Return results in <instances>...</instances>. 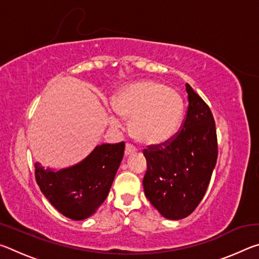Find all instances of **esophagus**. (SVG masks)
Segmentation results:
<instances>
[{"mask_svg":"<svg viewBox=\"0 0 259 259\" xmlns=\"http://www.w3.org/2000/svg\"><path fill=\"white\" fill-rule=\"evenodd\" d=\"M135 152H136V147H135L134 145H131V144H126V145H125V150H124L125 156L133 154V153H135Z\"/></svg>","mask_w":259,"mask_h":259,"instance_id":"esophagus-1","label":"esophagus"}]
</instances>
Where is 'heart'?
Wrapping results in <instances>:
<instances>
[{"label": "heart", "mask_w": 259, "mask_h": 259, "mask_svg": "<svg viewBox=\"0 0 259 259\" xmlns=\"http://www.w3.org/2000/svg\"><path fill=\"white\" fill-rule=\"evenodd\" d=\"M119 115L130 117L131 133L145 144L156 145L168 142L181 125L184 105L176 91L153 81L137 82L122 89L113 100ZM111 123L120 125L112 115Z\"/></svg>", "instance_id": "1"}]
</instances>
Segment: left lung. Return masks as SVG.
I'll list each match as a JSON object with an SVG mask.
<instances>
[{
    "instance_id": "8db88e82",
    "label": "left lung",
    "mask_w": 259,
    "mask_h": 259,
    "mask_svg": "<svg viewBox=\"0 0 259 259\" xmlns=\"http://www.w3.org/2000/svg\"><path fill=\"white\" fill-rule=\"evenodd\" d=\"M188 107L181 130L168 142L144 150L146 198L162 216L183 219L205 194L218 156L216 125L204 100L186 83Z\"/></svg>"
}]
</instances>
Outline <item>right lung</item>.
<instances>
[{
  "instance_id": "add662e5",
  "label": "right lung",
  "mask_w": 259,
  "mask_h": 259,
  "mask_svg": "<svg viewBox=\"0 0 259 259\" xmlns=\"http://www.w3.org/2000/svg\"><path fill=\"white\" fill-rule=\"evenodd\" d=\"M124 154V143L103 144L84 160L55 171L35 163V179L49 202L73 221L93 216L105 200Z\"/></svg>"
}]
</instances>
